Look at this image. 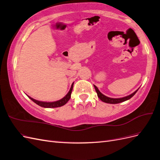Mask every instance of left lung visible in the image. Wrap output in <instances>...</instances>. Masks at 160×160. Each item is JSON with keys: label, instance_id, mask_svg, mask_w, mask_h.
<instances>
[{"label": "left lung", "instance_id": "8db88e82", "mask_svg": "<svg viewBox=\"0 0 160 160\" xmlns=\"http://www.w3.org/2000/svg\"><path fill=\"white\" fill-rule=\"evenodd\" d=\"M94 88L95 89V91L97 92V93H98V98L102 101H103V102L105 103H111V104H117V103H122V102H123V101H127L129 99H131L132 98V97L136 93V92L138 91V90L135 91L134 93H133L132 94H131L128 96H126V97H124V98H118V99H115V98H108V97L104 95L103 94H102L101 93V92L99 91L98 88H97V87L95 85H94Z\"/></svg>", "mask_w": 160, "mask_h": 160}]
</instances>
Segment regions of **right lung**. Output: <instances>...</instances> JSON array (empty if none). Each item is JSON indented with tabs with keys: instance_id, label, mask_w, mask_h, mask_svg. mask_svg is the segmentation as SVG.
Masks as SVG:
<instances>
[{
	"instance_id": "right-lung-1",
	"label": "right lung",
	"mask_w": 160,
	"mask_h": 160,
	"mask_svg": "<svg viewBox=\"0 0 160 160\" xmlns=\"http://www.w3.org/2000/svg\"><path fill=\"white\" fill-rule=\"evenodd\" d=\"M72 87H73V83H72V84L71 87V89H70L69 91L68 92V93H67L63 98H62L61 99H60L59 101H54V102H44V101H37V100L31 98L29 96H28V97L33 101V102H35L38 105L41 106V107L45 108H59V107H61V106L65 105L67 102H68V101L70 99L71 94V92L72 90Z\"/></svg>"
}]
</instances>
